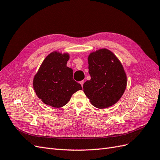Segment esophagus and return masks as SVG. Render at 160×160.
Masks as SVG:
<instances>
[{
  "mask_svg": "<svg viewBox=\"0 0 160 160\" xmlns=\"http://www.w3.org/2000/svg\"><path fill=\"white\" fill-rule=\"evenodd\" d=\"M84 80H82V81H80V84H81V86H82V87H83V84H84Z\"/></svg>",
  "mask_w": 160,
  "mask_h": 160,
  "instance_id": "1",
  "label": "esophagus"
}]
</instances>
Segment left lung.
Wrapping results in <instances>:
<instances>
[{
  "label": "left lung",
  "mask_w": 160,
  "mask_h": 160,
  "mask_svg": "<svg viewBox=\"0 0 160 160\" xmlns=\"http://www.w3.org/2000/svg\"><path fill=\"white\" fill-rule=\"evenodd\" d=\"M90 80L83 85L91 104L98 108L118 101L127 86V76L118 59L107 49L91 53L88 58Z\"/></svg>",
  "instance_id": "1"
}]
</instances>
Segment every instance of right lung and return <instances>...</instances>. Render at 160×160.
Here are the masks:
<instances>
[{"mask_svg": "<svg viewBox=\"0 0 160 160\" xmlns=\"http://www.w3.org/2000/svg\"><path fill=\"white\" fill-rule=\"evenodd\" d=\"M68 53L53 52L42 62L33 79V88L42 101L55 108L68 103L72 95L82 90L73 79V70L67 67Z\"/></svg>", "mask_w": 160, "mask_h": 160, "instance_id": "right-lung-1", "label": "right lung"}]
</instances>
